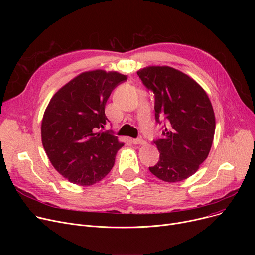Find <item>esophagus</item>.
<instances>
[{"mask_svg": "<svg viewBox=\"0 0 255 255\" xmlns=\"http://www.w3.org/2000/svg\"><path fill=\"white\" fill-rule=\"evenodd\" d=\"M132 142H133V144H140V145H143V144L146 143V142H145L143 139H141V138L132 139Z\"/></svg>", "mask_w": 255, "mask_h": 255, "instance_id": "1", "label": "esophagus"}]
</instances>
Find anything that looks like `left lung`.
Masks as SVG:
<instances>
[{
  "label": "left lung",
  "instance_id": "1",
  "mask_svg": "<svg viewBox=\"0 0 255 255\" xmlns=\"http://www.w3.org/2000/svg\"><path fill=\"white\" fill-rule=\"evenodd\" d=\"M155 95V118L167 121L162 137L154 141L159 161L150 171L168 183L181 182L207 159L215 133V114L206 91L193 78L169 66L137 71Z\"/></svg>",
  "mask_w": 255,
  "mask_h": 255
}]
</instances>
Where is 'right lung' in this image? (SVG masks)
<instances>
[{"mask_svg":"<svg viewBox=\"0 0 255 255\" xmlns=\"http://www.w3.org/2000/svg\"><path fill=\"white\" fill-rule=\"evenodd\" d=\"M126 79L118 71H85L51 97L42 118L41 140L52 166L70 183L91 186L112 170L124 142L98 129L109 121L107 99Z\"/></svg>","mask_w":255,"mask_h":255,"instance_id":"right-lung-1","label":"right lung"}]
</instances>
